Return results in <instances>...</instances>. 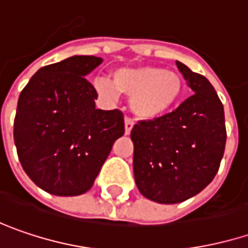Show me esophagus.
<instances>
[{"instance_id": "1", "label": "esophagus", "mask_w": 248, "mask_h": 248, "mask_svg": "<svg viewBox=\"0 0 248 248\" xmlns=\"http://www.w3.org/2000/svg\"><path fill=\"white\" fill-rule=\"evenodd\" d=\"M133 124H135V121H133L132 118H129V116H126V118H124V133H126V135H129V133H130V130H132Z\"/></svg>"}]
</instances>
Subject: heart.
<instances>
[{
  "label": "heart",
  "mask_w": 248,
  "mask_h": 248,
  "mask_svg": "<svg viewBox=\"0 0 248 248\" xmlns=\"http://www.w3.org/2000/svg\"><path fill=\"white\" fill-rule=\"evenodd\" d=\"M98 93L105 98L119 94L130 96L132 110L141 119H155L166 115L184 91V80L178 73L161 67H133L113 71L112 82L99 78L95 82Z\"/></svg>",
  "instance_id": "b5f03b06"
}]
</instances>
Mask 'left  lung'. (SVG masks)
I'll return each instance as SVG.
<instances>
[{"label": "left lung", "instance_id": "left-lung-1", "mask_svg": "<svg viewBox=\"0 0 248 248\" xmlns=\"http://www.w3.org/2000/svg\"><path fill=\"white\" fill-rule=\"evenodd\" d=\"M194 95L170 113L139 121L130 132L133 172L143 197L184 202L215 178L226 146L223 104L212 84L177 62Z\"/></svg>", "mask_w": 248, "mask_h": 248}]
</instances>
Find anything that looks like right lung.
I'll return each mask as SVG.
<instances>
[{
  "label": "right lung",
  "mask_w": 248,
  "mask_h": 248,
  "mask_svg": "<svg viewBox=\"0 0 248 248\" xmlns=\"http://www.w3.org/2000/svg\"><path fill=\"white\" fill-rule=\"evenodd\" d=\"M101 63V57L73 56L42 67L19 95L18 157L28 177L49 194L87 192L124 133L121 110L95 109L98 94L85 76Z\"/></svg>",
  "instance_id": "right-lung-1"
}]
</instances>
